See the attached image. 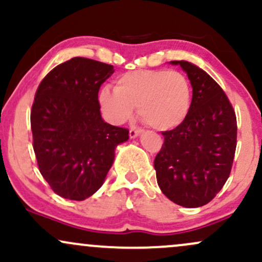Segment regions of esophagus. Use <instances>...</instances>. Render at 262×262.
I'll return each mask as SVG.
<instances>
[{
  "label": "esophagus",
  "mask_w": 262,
  "mask_h": 262,
  "mask_svg": "<svg viewBox=\"0 0 262 262\" xmlns=\"http://www.w3.org/2000/svg\"><path fill=\"white\" fill-rule=\"evenodd\" d=\"M141 132H143V130H141L140 128H130V129H129V137H130V138L138 137V135H139Z\"/></svg>",
  "instance_id": "1"
}]
</instances>
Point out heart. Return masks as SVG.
I'll return each mask as SVG.
<instances>
[{
	"mask_svg": "<svg viewBox=\"0 0 262 262\" xmlns=\"http://www.w3.org/2000/svg\"><path fill=\"white\" fill-rule=\"evenodd\" d=\"M98 102L106 118L114 124L129 121L138 107L139 117L150 127L169 130L179 127L188 116L191 86L179 71H128L116 80V89H101Z\"/></svg>",
	"mask_w": 262,
	"mask_h": 262,
	"instance_id": "heart-1",
	"label": "heart"
}]
</instances>
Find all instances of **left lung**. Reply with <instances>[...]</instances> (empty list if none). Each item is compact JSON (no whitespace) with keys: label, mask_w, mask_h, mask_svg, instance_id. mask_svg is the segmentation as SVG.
Returning a JSON list of instances; mask_svg holds the SVG:
<instances>
[{"label":"left lung","mask_w":262,"mask_h":262,"mask_svg":"<svg viewBox=\"0 0 262 262\" xmlns=\"http://www.w3.org/2000/svg\"><path fill=\"white\" fill-rule=\"evenodd\" d=\"M187 73L193 93L188 116L162 132L155 156L156 180L170 201L196 208L213 200L227 182L236 149V116L221 86L202 69L173 60Z\"/></svg>","instance_id":"obj_1"}]
</instances>
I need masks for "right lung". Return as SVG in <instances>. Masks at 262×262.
Returning a JSON list of instances; mask_svg holds the SVG:
<instances>
[{
	"label": "right lung",
	"instance_id": "add662e5",
	"mask_svg": "<svg viewBox=\"0 0 262 262\" xmlns=\"http://www.w3.org/2000/svg\"><path fill=\"white\" fill-rule=\"evenodd\" d=\"M113 66L76 56L48 73L31 111L33 149L41 176L66 200L83 201L101 187L127 128L102 119L98 91Z\"/></svg>",
	"mask_w": 262,
	"mask_h": 262
}]
</instances>
